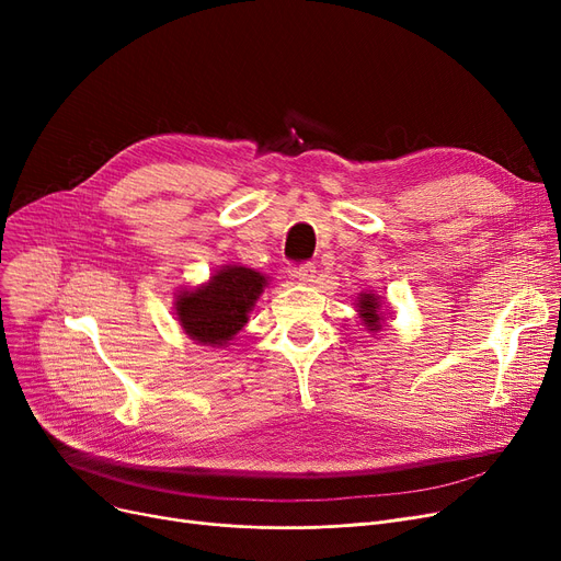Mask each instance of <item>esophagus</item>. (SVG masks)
Here are the masks:
<instances>
[{"label": "esophagus", "instance_id": "obj_1", "mask_svg": "<svg viewBox=\"0 0 561 561\" xmlns=\"http://www.w3.org/2000/svg\"><path fill=\"white\" fill-rule=\"evenodd\" d=\"M293 277L302 284H313L316 282V265L313 263L298 265V268H293Z\"/></svg>", "mask_w": 561, "mask_h": 561}]
</instances>
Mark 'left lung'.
Listing matches in <instances>:
<instances>
[{"mask_svg":"<svg viewBox=\"0 0 561 561\" xmlns=\"http://www.w3.org/2000/svg\"><path fill=\"white\" fill-rule=\"evenodd\" d=\"M379 298L375 296V293H362L359 300H357V307H359V318L364 320V325L370 330V332H379L381 325H385V318H381L379 313Z\"/></svg>","mask_w":561,"mask_h":561,"instance_id":"left-lung-1","label":"left lung"}]
</instances>
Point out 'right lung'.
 <instances>
[{
    "label": "right lung",
    "mask_w": 561,
    "mask_h": 561,
    "mask_svg": "<svg viewBox=\"0 0 561 561\" xmlns=\"http://www.w3.org/2000/svg\"><path fill=\"white\" fill-rule=\"evenodd\" d=\"M268 286L261 273L245 265H222L209 282L182 290L174 300L182 330L202 345H227L239 334L248 316Z\"/></svg>",
    "instance_id": "right-lung-1"
}]
</instances>
